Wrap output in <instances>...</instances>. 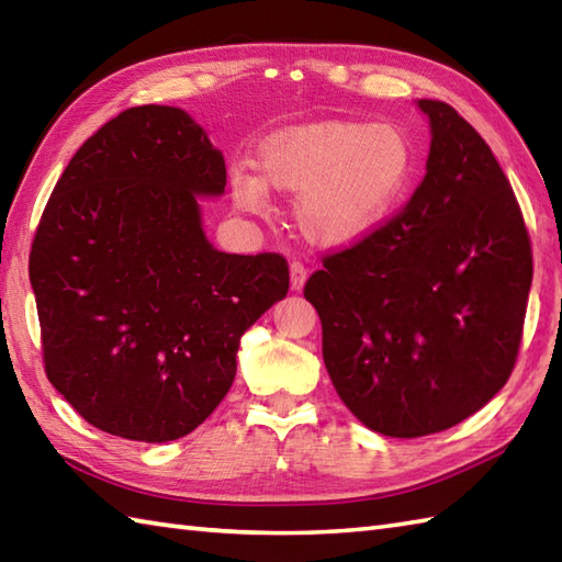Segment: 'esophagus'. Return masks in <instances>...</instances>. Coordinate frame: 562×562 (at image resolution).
Masks as SVG:
<instances>
[{
    "label": "esophagus",
    "instance_id": "obj_1",
    "mask_svg": "<svg viewBox=\"0 0 562 562\" xmlns=\"http://www.w3.org/2000/svg\"><path fill=\"white\" fill-rule=\"evenodd\" d=\"M306 278H308V270L302 266V262H292L290 266V284L294 292H302L304 284H306Z\"/></svg>",
    "mask_w": 562,
    "mask_h": 562
}]
</instances>
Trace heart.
Masks as SVG:
<instances>
[{
    "label": "heart",
    "mask_w": 562,
    "mask_h": 562,
    "mask_svg": "<svg viewBox=\"0 0 562 562\" xmlns=\"http://www.w3.org/2000/svg\"><path fill=\"white\" fill-rule=\"evenodd\" d=\"M417 178V149L393 123L324 121L284 130L262 142L258 173L236 166L234 205L270 210V190L296 195L294 217L306 241L348 248L381 229L405 202Z\"/></svg>",
    "instance_id": "b5f03b06"
}]
</instances>
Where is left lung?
I'll use <instances>...</instances> for the list:
<instances>
[{
    "instance_id": "left-lung-1",
    "label": "left lung",
    "mask_w": 562,
    "mask_h": 562,
    "mask_svg": "<svg viewBox=\"0 0 562 562\" xmlns=\"http://www.w3.org/2000/svg\"><path fill=\"white\" fill-rule=\"evenodd\" d=\"M405 210L324 258L304 296L340 401L386 437L459 425L507 384L531 290V244L491 147L441 101Z\"/></svg>"
}]
</instances>
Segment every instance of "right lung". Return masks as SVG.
Masks as SVG:
<instances>
[{
  "label": "right lung",
  "mask_w": 562,
  "mask_h": 562,
  "mask_svg": "<svg viewBox=\"0 0 562 562\" xmlns=\"http://www.w3.org/2000/svg\"><path fill=\"white\" fill-rule=\"evenodd\" d=\"M224 186L193 117L137 105L83 142L47 200L29 260L45 372L103 432H193L232 389L244 333L288 296L282 256L207 241L200 198Z\"/></svg>",
  "instance_id": "1"
}]
</instances>
